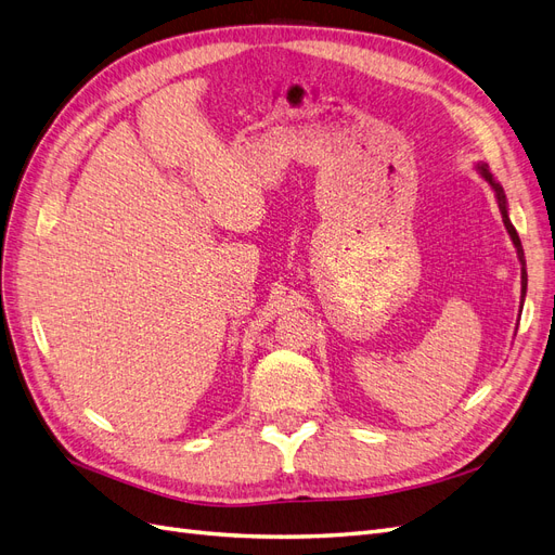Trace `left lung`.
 I'll return each instance as SVG.
<instances>
[{"instance_id":"1","label":"left lung","mask_w":555,"mask_h":555,"mask_svg":"<svg viewBox=\"0 0 555 555\" xmlns=\"http://www.w3.org/2000/svg\"><path fill=\"white\" fill-rule=\"evenodd\" d=\"M475 169H477V173L491 184V190H493V194H495V201H498V208H500V215H502V222H505V229H507V233H509V238H512V243H514V247H516V257H518V261H520V306H524V300H526V289H528V273H526V257H524V247H520V238H518V233H516V229H514V224H512V220H509V206H507V196H505V190H502V184L493 178V173L489 171V164H483V162H477L475 164Z\"/></svg>"}]
</instances>
